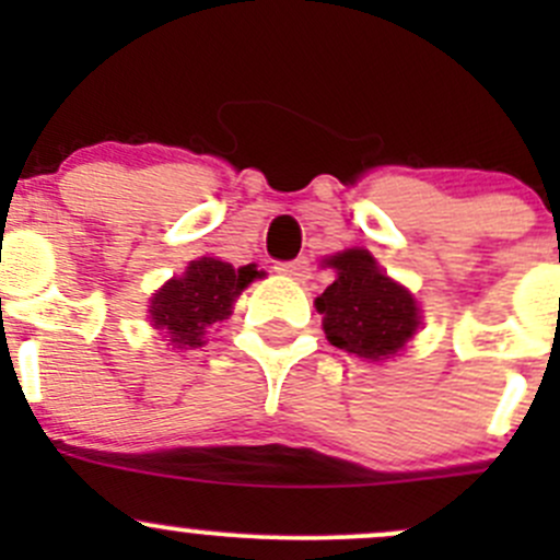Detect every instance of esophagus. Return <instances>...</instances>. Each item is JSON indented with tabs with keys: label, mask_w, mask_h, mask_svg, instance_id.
<instances>
[{
	"label": "esophagus",
	"mask_w": 560,
	"mask_h": 560,
	"mask_svg": "<svg viewBox=\"0 0 560 560\" xmlns=\"http://www.w3.org/2000/svg\"><path fill=\"white\" fill-rule=\"evenodd\" d=\"M276 273L287 276V279L292 281H306L308 276H312V265H308L306 257H298V259H290V262L276 265Z\"/></svg>",
	"instance_id": "esophagus-1"
}]
</instances>
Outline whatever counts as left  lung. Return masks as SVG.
Segmentation results:
<instances>
[{
	"label": "left lung",
	"mask_w": 560,
	"mask_h": 560,
	"mask_svg": "<svg viewBox=\"0 0 560 560\" xmlns=\"http://www.w3.org/2000/svg\"><path fill=\"white\" fill-rule=\"evenodd\" d=\"M327 265L338 273L316 298L327 341L369 360L398 352L420 327V308L409 290L387 279L365 248H347Z\"/></svg>",
	"instance_id": "1"
}]
</instances>
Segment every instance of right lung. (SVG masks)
Returning a JSON list of instances; mask_svg holds the SVG:
<instances>
[{"instance_id":"right-lung-1","label":"right lung","mask_w":560,"mask_h":560,"mask_svg":"<svg viewBox=\"0 0 560 560\" xmlns=\"http://www.w3.org/2000/svg\"><path fill=\"white\" fill-rule=\"evenodd\" d=\"M259 273L254 265L235 270L230 262L200 257L180 279H171L151 301L154 327L171 332L173 347H202L208 327L228 319L233 301Z\"/></svg>"}]
</instances>
